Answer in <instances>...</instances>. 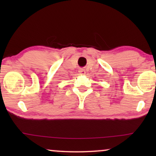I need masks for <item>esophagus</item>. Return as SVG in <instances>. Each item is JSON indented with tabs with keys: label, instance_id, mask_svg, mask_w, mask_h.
Wrapping results in <instances>:
<instances>
[{
	"label": "esophagus",
	"instance_id": "esophagus-1",
	"mask_svg": "<svg viewBox=\"0 0 156 156\" xmlns=\"http://www.w3.org/2000/svg\"><path fill=\"white\" fill-rule=\"evenodd\" d=\"M85 73H86V72H85V70L84 69H82V68H81V69H79V74H81V75H84Z\"/></svg>",
	"mask_w": 156,
	"mask_h": 156
}]
</instances>
